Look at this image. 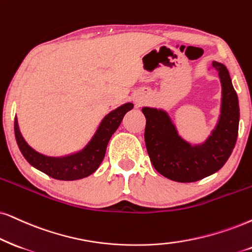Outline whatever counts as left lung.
<instances>
[{"label":"left lung","mask_w":252,"mask_h":252,"mask_svg":"<svg viewBox=\"0 0 252 252\" xmlns=\"http://www.w3.org/2000/svg\"><path fill=\"white\" fill-rule=\"evenodd\" d=\"M222 87L218 124L201 144L185 141L167 111L144 107L145 145L154 167L161 176L178 183H193L218 172L236 144L240 122L238 97L223 63L213 62Z\"/></svg>","instance_id":"left-lung-1"}]
</instances>
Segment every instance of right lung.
<instances>
[{
  "label": "right lung",
  "instance_id": "add662e5",
  "mask_svg": "<svg viewBox=\"0 0 252 252\" xmlns=\"http://www.w3.org/2000/svg\"><path fill=\"white\" fill-rule=\"evenodd\" d=\"M132 108L133 104L128 102L110 111L101 121L96 132L84 149L63 157H49L31 148L22 136L17 117H15L14 126L16 142L28 163L49 177L58 180L82 179L94 173L102 163L110 137L120 126L124 115Z\"/></svg>",
  "mask_w": 252,
  "mask_h": 252
}]
</instances>
